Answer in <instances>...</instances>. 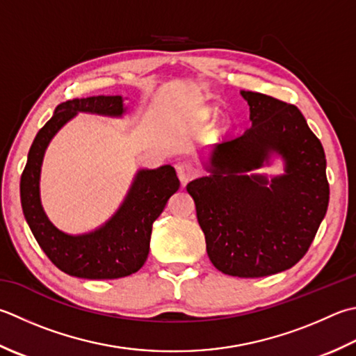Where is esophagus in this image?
Segmentation results:
<instances>
[{
    "instance_id": "1",
    "label": "esophagus",
    "mask_w": 356,
    "mask_h": 356,
    "mask_svg": "<svg viewBox=\"0 0 356 356\" xmlns=\"http://www.w3.org/2000/svg\"><path fill=\"white\" fill-rule=\"evenodd\" d=\"M197 174H199L197 166L191 162H182L177 165V176L182 184L190 182V180L196 177Z\"/></svg>"
}]
</instances>
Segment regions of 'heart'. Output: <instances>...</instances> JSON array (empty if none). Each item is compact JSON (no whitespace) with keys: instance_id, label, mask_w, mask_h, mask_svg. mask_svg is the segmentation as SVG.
<instances>
[{"instance_id":"b5f03b06","label":"heart","mask_w":356,"mask_h":356,"mask_svg":"<svg viewBox=\"0 0 356 356\" xmlns=\"http://www.w3.org/2000/svg\"><path fill=\"white\" fill-rule=\"evenodd\" d=\"M216 115H218V111H216L214 108H207V109H204V118H205V120L213 122L214 118H216Z\"/></svg>"}]
</instances>
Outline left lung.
Segmentation results:
<instances>
[{
	"label": "left lung",
	"mask_w": 356,
	"mask_h": 356,
	"mask_svg": "<svg viewBox=\"0 0 356 356\" xmlns=\"http://www.w3.org/2000/svg\"><path fill=\"white\" fill-rule=\"evenodd\" d=\"M250 106L242 136L216 145L205 177L186 185L207 253L219 271L262 277L291 268L307 253L329 207L325 154L295 104L241 90ZM281 155L286 174L268 182L248 172Z\"/></svg>",
	"instance_id": "obj_1"
}]
</instances>
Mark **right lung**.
Wrapping results in <instances>:
<instances>
[{
	"label": "right lung",
	"instance_id": "right-lung-1",
	"mask_svg": "<svg viewBox=\"0 0 356 356\" xmlns=\"http://www.w3.org/2000/svg\"><path fill=\"white\" fill-rule=\"evenodd\" d=\"M124 111L120 95H97L60 103L51 120L35 137L21 174V207L38 245L55 267L83 280H117L140 270L149 253L152 224L180 186L171 165L140 170L117 213L94 232L67 234L47 219L40 200V172L49 142L76 113L122 117Z\"/></svg>",
	"mask_w": 356,
	"mask_h": 356
}]
</instances>
